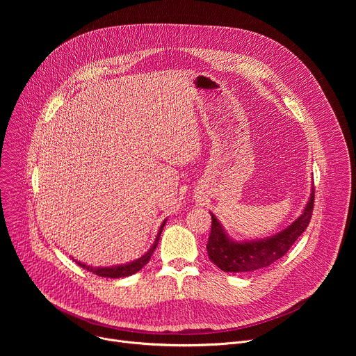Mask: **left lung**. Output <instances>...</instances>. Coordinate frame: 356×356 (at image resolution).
<instances>
[{"instance_id":"8db88e82","label":"left lung","mask_w":356,"mask_h":356,"mask_svg":"<svg viewBox=\"0 0 356 356\" xmlns=\"http://www.w3.org/2000/svg\"><path fill=\"white\" fill-rule=\"evenodd\" d=\"M314 209V184L310 198L300 217L287 228L269 238L258 241H234L224 231L220 221L211 214V232L207 242V252L211 262L224 272H253L266 268L286 255L290 246L306 231Z\"/></svg>"}]
</instances>
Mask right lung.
I'll list each match as a JSON object with an SVG mask.
<instances>
[{
    "label": "right lung",
    "mask_w": 356,
    "mask_h": 356,
    "mask_svg": "<svg viewBox=\"0 0 356 356\" xmlns=\"http://www.w3.org/2000/svg\"><path fill=\"white\" fill-rule=\"evenodd\" d=\"M166 221H168V220H165V221L162 222V225H161V228H159V232H158V235H156V239L154 241V245H152V246L147 249V252L145 253V255H142L140 258H138V259H135V261H132V262H129V264H124V265H118V266H110V268H94V266H88V265L81 264V262H77V261H76V264H77L79 266H81L83 269H87L88 272H92L94 275H98V276H101V277L118 279V277L131 276V275L139 272V270L150 261L152 253H154V250H155L156 246H158V242H159V238H161V234H162V231H163V227H165Z\"/></svg>",
    "instance_id": "right-lung-1"
}]
</instances>
